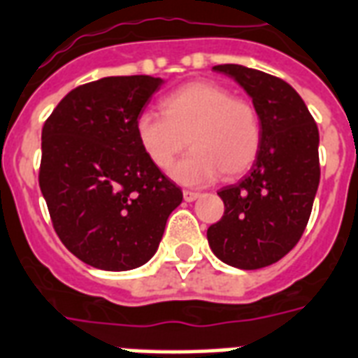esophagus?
I'll return each instance as SVG.
<instances>
[{"mask_svg":"<svg viewBox=\"0 0 358 358\" xmlns=\"http://www.w3.org/2000/svg\"><path fill=\"white\" fill-rule=\"evenodd\" d=\"M199 197H201V195L195 193V191H184V199L187 201V203H193V201H197Z\"/></svg>","mask_w":358,"mask_h":358,"instance_id":"esophagus-1","label":"esophagus"}]
</instances>
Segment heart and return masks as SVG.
<instances>
[{"mask_svg":"<svg viewBox=\"0 0 358 358\" xmlns=\"http://www.w3.org/2000/svg\"><path fill=\"white\" fill-rule=\"evenodd\" d=\"M163 116L143 113L135 122L138 146L159 171L173 167L189 144V154L173 169L174 180L185 185L244 174L261 150V120L252 103L234 97L222 84L189 82L165 95Z\"/></svg>","mask_w":358,"mask_h":358,"instance_id":"b5f03b06","label":"heart"}]
</instances>
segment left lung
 <instances>
[{"mask_svg":"<svg viewBox=\"0 0 358 358\" xmlns=\"http://www.w3.org/2000/svg\"><path fill=\"white\" fill-rule=\"evenodd\" d=\"M238 82L261 120V150L250 173L217 195L223 217L206 231L210 250L234 268L257 270L287 255L312 214L319 185V131L287 82L244 65H215Z\"/></svg>","mask_w":358,"mask_h":358,"instance_id":"obj_1","label":"left lung"}]
</instances>
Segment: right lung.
<instances>
[{
  "mask_svg": "<svg viewBox=\"0 0 358 358\" xmlns=\"http://www.w3.org/2000/svg\"><path fill=\"white\" fill-rule=\"evenodd\" d=\"M148 75L105 76L71 90L41 136V193L59 240L94 268L148 263L182 191L138 146L136 118L161 88Z\"/></svg>",
  "mask_w": 358,
  "mask_h": 358,
  "instance_id": "right-lung-1",
  "label": "right lung"
}]
</instances>
